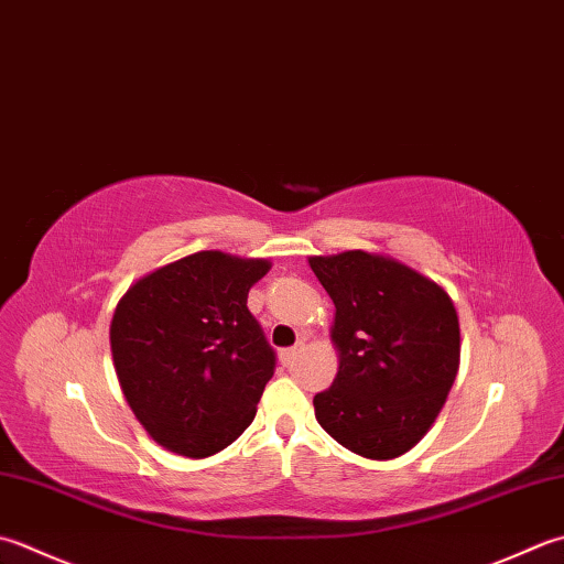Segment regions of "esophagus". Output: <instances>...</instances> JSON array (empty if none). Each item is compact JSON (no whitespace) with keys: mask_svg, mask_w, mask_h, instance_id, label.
I'll return each mask as SVG.
<instances>
[{"mask_svg":"<svg viewBox=\"0 0 564 564\" xmlns=\"http://www.w3.org/2000/svg\"><path fill=\"white\" fill-rule=\"evenodd\" d=\"M301 355V347H293V349H281L279 351V359H281V364H285V367H289V364H293L295 361V357Z\"/></svg>","mask_w":564,"mask_h":564,"instance_id":"1","label":"esophagus"}]
</instances>
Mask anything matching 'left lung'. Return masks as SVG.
I'll use <instances>...</instances> for the list:
<instances>
[{
    "label": "left lung",
    "instance_id": "left-lung-1",
    "mask_svg": "<svg viewBox=\"0 0 564 564\" xmlns=\"http://www.w3.org/2000/svg\"><path fill=\"white\" fill-rule=\"evenodd\" d=\"M335 303L337 377L313 399L341 447L395 459L443 411L459 369V317L449 293L408 263L364 249L307 257Z\"/></svg>",
    "mask_w": 564,
    "mask_h": 564
}]
</instances>
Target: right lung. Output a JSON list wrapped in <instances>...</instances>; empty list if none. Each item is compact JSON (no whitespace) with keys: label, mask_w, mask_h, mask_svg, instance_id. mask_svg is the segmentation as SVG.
Returning <instances> with one entry per match:
<instances>
[{"label":"right lung","mask_w":564,"mask_h":564,"mask_svg":"<svg viewBox=\"0 0 564 564\" xmlns=\"http://www.w3.org/2000/svg\"><path fill=\"white\" fill-rule=\"evenodd\" d=\"M269 259L197 251L141 275L109 325L115 371L153 443L203 459L245 433L275 357L247 307Z\"/></svg>","instance_id":"1"}]
</instances>
